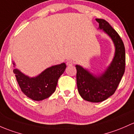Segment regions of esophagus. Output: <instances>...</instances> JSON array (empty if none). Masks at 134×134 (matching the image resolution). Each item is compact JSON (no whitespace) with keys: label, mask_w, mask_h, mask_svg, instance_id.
<instances>
[{"label":"esophagus","mask_w":134,"mask_h":134,"mask_svg":"<svg viewBox=\"0 0 134 134\" xmlns=\"http://www.w3.org/2000/svg\"><path fill=\"white\" fill-rule=\"evenodd\" d=\"M73 64H74V62H73L72 60H69L67 62V65L68 66H72Z\"/></svg>","instance_id":"34e87169"}]
</instances>
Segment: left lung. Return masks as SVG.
Segmentation results:
<instances>
[{
  "mask_svg": "<svg viewBox=\"0 0 134 134\" xmlns=\"http://www.w3.org/2000/svg\"><path fill=\"white\" fill-rule=\"evenodd\" d=\"M100 29L108 34L114 43L115 56L110 65L99 76H94L76 65V81L79 94L86 101L98 103L113 95L125 71V48L123 40L105 20L96 19Z\"/></svg>",
  "mask_w": 134,
  "mask_h": 134,
  "instance_id": "left-lung-1",
  "label": "left lung"
}]
</instances>
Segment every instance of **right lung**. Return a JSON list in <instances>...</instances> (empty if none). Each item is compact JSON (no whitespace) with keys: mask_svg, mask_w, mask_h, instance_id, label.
Segmentation results:
<instances>
[{"mask_svg":"<svg viewBox=\"0 0 134 134\" xmlns=\"http://www.w3.org/2000/svg\"><path fill=\"white\" fill-rule=\"evenodd\" d=\"M65 68V63L52 66L35 78L25 76L18 69H14L13 72L24 94L33 100L42 101L48 98L55 91L58 80Z\"/></svg>","mask_w":134,"mask_h":134,"instance_id":"obj_1","label":"right lung"}]
</instances>
